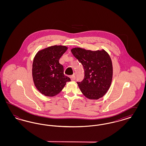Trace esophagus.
I'll list each match as a JSON object with an SVG mask.
<instances>
[{
	"instance_id": "34e87169",
	"label": "esophagus",
	"mask_w": 146,
	"mask_h": 146,
	"mask_svg": "<svg viewBox=\"0 0 146 146\" xmlns=\"http://www.w3.org/2000/svg\"><path fill=\"white\" fill-rule=\"evenodd\" d=\"M70 79L72 80H74L76 79V76L74 75H73V76H70Z\"/></svg>"
}]
</instances>
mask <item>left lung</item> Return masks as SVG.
I'll use <instances>...</instances> for the list:
<instances>
[{
  "instance_id": "1",
  "label": "left lung",
  "mask_w": 146,
  "mask_h": 146,
  "mask_svg": "<svg viewBox=\"0 0 146 146\" xmlns=\"http://www.w3.org/2000/svg\"><path fill=\"white\" fill-rule=\"evenodd\" d=\"M71 51L83 66L84 79L82 82L77 83L81 92L90 100L103 97L109 90L113 78L110 55L104 49L91 51L74 48Z\"/></svg>"
}]
</instances>
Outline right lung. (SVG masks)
Returning a JSON list of instances; mask_svg holds the SVG:
<instances>
[{
	"label": "right lung",
	"instance_id": "obj_1",
	"mask_svg": "<svg viewBox=\"0 0 146 146\" xmlns=\"http://www.w3.org/2000/svg\"><path fill=\"white\" fill-rule=\"evenodd\" d=\"M68 48L54 45L42 49L35 55L32 64V76L37 90L46 96L58 94L70 82L64 74V68L59 60Z\"/></svg>",
	"mask_w": 146,
	"mask_h": 146
}]
</instances>
